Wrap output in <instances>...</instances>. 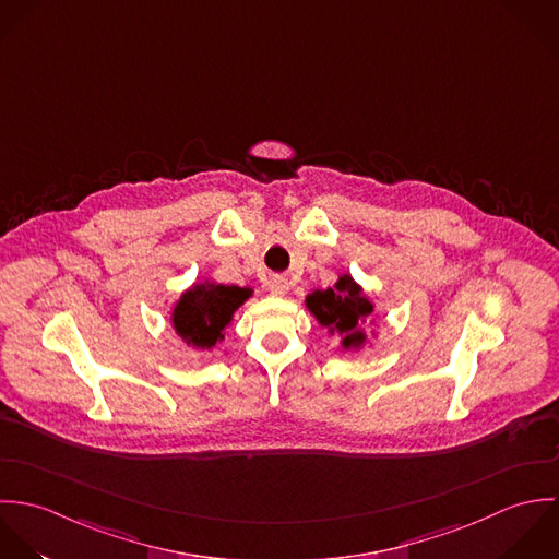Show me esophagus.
<instances>
[{
    "label": "esophagus",
    "mask_w": 559,
    "mask_h": 559,
    "mask_svg": "<svg viewBox=\"0 0 559 559\" xmlns=\"http://www.w3.org/2000/svg\"><path fill=\"white\" fill-rule=\"evenodd\" d=\"M267 289H270L274 296H283V294H287V289H289L287 278H283V276H272V278L267 281Z\"/></svg>",
    "instance_id": "1"
}]
</instances>
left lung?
Returning <instances> with one entry per match:
<instances>
[{
	"label": "left lung",
	"instance_id": "1",
	"mask_svg": "<svg viewBox=\"0 0 559 559\" xmlns=\"http://www.w3.org/2000/svg\"><path fill=\"white\" fill-rule=\"evenodd\" d=\"M309 311L320 320L322 326L336 329L343 333V345H358L362 343L365 335L356 331L358 322L371 316L373 307L360 292V287L345 274L338 278L335 287H329L324 292H313L307 298Z\"/></svg>",
	"mask_w": 559,
	"mask_h": 559
}]
</instances>
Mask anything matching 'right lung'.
<instances>
[{"label": "right lung", "instance_id": "add662e5", "mask_svg": "<svg viewBox=\"0 0 559 559\" xmlns=\"http://www.w3.org/2000/svg\"><path fill=\"white\" fill-rule=\"evenodd\" d=\"M250 296L248 287L237 285H194L186 292L175 307V331L188 343L205 349L224 338V329L230 324L233 313Z\"/></svg>", "mask_w": 559, "mask_h": 559}]
</instances>
